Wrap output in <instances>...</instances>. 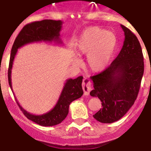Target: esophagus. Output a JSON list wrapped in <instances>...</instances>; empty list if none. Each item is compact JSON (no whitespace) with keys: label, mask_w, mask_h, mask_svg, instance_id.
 Returning a JSON list of instances; mask_svg holds the SVG:
<instances>
[{"label":"esophagus","mask_w":151,"mask_h":151,"mask_svg":"<svg viewBox=\"0 0 151 151\" xmlns=\"http://www.w3.org/2000/svg\"><path fill=\"white\" fill-rule=\"evenodd\" d=\"M82 88H83L85 95H88L89 93H90L91 89L90 80L88 78H85L83 79V82H82Z\"/></svg>","instance_id":"obj_1"}]
</instances>
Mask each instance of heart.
I'll list each match as a JSON object with an SVG mask.
<instances>
[{
  "mask_svg": "<svg viewBox=\"0 0 151 151\" xmlns=\"http://www.w3.org/2000/svg\"><path fill=\"white\" fill-rule=\"evenodd\" d=\"M116 45V39L112 32L98 27H89L82 34L77 46L79 55L88 54V66L94 73L101 72L110 63ZM74 63L78 65L81 60L74 57Z\"/></svg>",
  "mask_w": 151,
  "mask_h": 151,
  "instance_id": "1",
  "label": "heart"
}]
</instances>
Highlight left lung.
<instances>
[{"label": "left lung", "mask_w": 151, "mask_h": 151, "mask_svg": "<svg viewBox=\"0 0 151 151\" xmlns=\"http://www.w3.org/2000/svg\"><path fill=\"white\" fill-rule=\"evenodd\" d=\"M125 33L123 46L110 66L91 77L92 97H98L103 107L93 115L102 123L120 119L134 104L144 74V57L135 35L121 25Z\"/></svg>", "instance_id": "8db88e82"}]
</instances>
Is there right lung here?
<instances>
[{
    "label": "right lung",
    "instance_id": "1",
    "mask_svg": "<svg viewBox=\"0 0 151 151\" xmlns=\"http://www.w3.org/2000/svg\"><path fill=\"white\" fill-rule=\"evenodd\" d=\"M62 21L53 19H44L27 24L22 28L20 32L16 38L12 47L10 63L8 69V82L12 89L11 69L13 63L17 54V50L26 44L38 42V41H57L62 43L60 39V32L62 28ZM82 76H78L75 79L66 80L61 94L55 105L50 111L42 115H33L28 113L19 105L22 113L29 119L42 126H53L60 124L64 120L69 113V104L75 100L82 97L83 90L82 87ZM13 91V90H12Z\"/></svg>",
    "mask_w": 151,
    "mask_h": 151
}]
</instances>
